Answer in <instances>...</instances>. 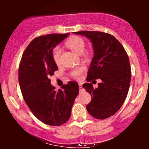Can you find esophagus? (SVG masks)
Listing matches in <instances>:
<instances>
[{
  "label": "esophagus",
  "instance_id": "esophagus-1",
  "mask_svg": "<svg viewBox=\"0 0 149 149\" xmlns=\"http://www.w3.org/2000/svg\"><path fill=\"white\" fill-rule=\"evenodd\" d=\"M79 90H80V92H81L82 90H83V86H82V84H79Z\"/></svg>",
  "mask_w": 149,
  "mask_h": 149
}]
</instances>
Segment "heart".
I'll list each match as a JSON object with an SVG mask.
<instances>
[{
	"instance_id": "b5f03b06",
	"label": "heart",
	"mask_w": 149,
	"mask_h": 149,
	"mask_svg": "<svg viewBox=\"0 0 149 149\" xmlns=\"http://www.w3.org/2000/svg\"><path fill=\"white\" fill-rule=\"evenodd\" d=\"M65 45L73 52H76L77 54H80L84 49L85 42L82 38L75 36H72L68 39L65 42ZM60 57L61 49L59 48H56L53 52V58L57 64H59L60 62ZM85 70H86V68L85 66H80V67L73 69L71 72V74L75 78H79L80 76L85 72Z\"/></svg>"
}]
</instances>
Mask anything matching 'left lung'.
<instances>
[{
    "label": "left lung",
    "instance_id": "1",
    "mask_svg": "<svg viewBox=\"0 0 149 149\" xmlns=\"http://www.w3.org/2000/svg\"><path fill=\"white\" fill-rule=\"evenodd\" d=\"M73 33L85 36L93 46L94 57L87 81L102 80L97 88H94L91 83L83 85L92 97L87 110L97 119L111 117L122 107L129 90L131 68L127 52L120 42L109 33L88 31Z\"/></svg>",
    "mask_w": 149,
    "mask_h": 149
}]
</instances>
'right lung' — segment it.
Instances as JSON below:
<instances>
[{"label": "right lung", "instance_id": "right-lung-1", "mask_svg": "<svg viewBox=\"0 0 149 149\" xmlns=\"http://www.w3.org/2000/svg\"><path fill=\"white\" fill-rule=\"evenodd\" d=\"M69 33H52L34 38L22 54L19 83L25 102L38 119L46 125L59 126L70 118L79 92L76 82L69 81L56 91L49 77L58 69L53 48Z\"/></svg>", "mask_w": 149, "mask_h": 149}]
</instances>
